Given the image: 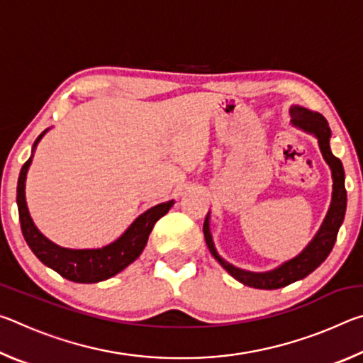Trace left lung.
<instances>
[{
  "mask_svg": "<svg viewBox=\"0 0 363 363\" xmlns=\"http://www.w3.org/2000/svg\"><path fill=\"white\" fill-rule=\"evenodd\" d=\"M290 116V121L294 128H298V130L307 134H312V136L317 139L318 149H320L323 160L327 162L331 169V179H333V192H331L330 208L320 229L317 230L314 238H312V240L307 243V247L301 251L298 256H294L293 259L281 262L280 266L266 270V272H251V270L232 266L230 262H227L219 256L216 247H214L213 235L210 230V211H208L203 224L205 242L208 245V248H210L211 255L214 256V259H216L233 279L240 281V284L251 288H259V290H277V288L290 285L293 281H298L307 277L311 272H314V270L327 259L330 251L333 250L337 230H340L344 220V214H346L347 194L346 187H344V168L341 160L336 158L333 153H331V130L328 126V121L318 112H314V110H309L301 106H291Z\"/></svg>",
  "mask_w": 363,
  "mask_h": 363,
  "instance_id": "8db88e82",
  "label": "left lung"
}]
</instances>
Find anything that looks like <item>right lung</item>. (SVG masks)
Here are the masks:
<instances>
[{"label":"right lung","mask_w":363,"mask_h":363,"mask_svg":"<svg viewBox=\"0 0 363 363\" xmlns=\"http://www.w3.org/2000/svg\"><path fill=\"white\" fill-rule=\"evenodd\" d=\"M51 128H48V130L43 131L36 138L32 147V155L23 163L19 181H17V208H19L23 238H26L30 250L33 251V255L45 266L56 270L59 275H62L64 279L77 281V284H97V281H104L120 274L123 269H126L130 264L138 259L145 248L153 225H155L160 218L164 216L171 210V206L174 205V200L155 205L150 210L139 214L116 240L106 245V247L82 250L59 247V245L43 235L38 227L35 225L26 200V181L28 168L32 164L36 145L40 144V140L45 138V134Z\"/></svg>","instance_id":"1"}]
</instances>
